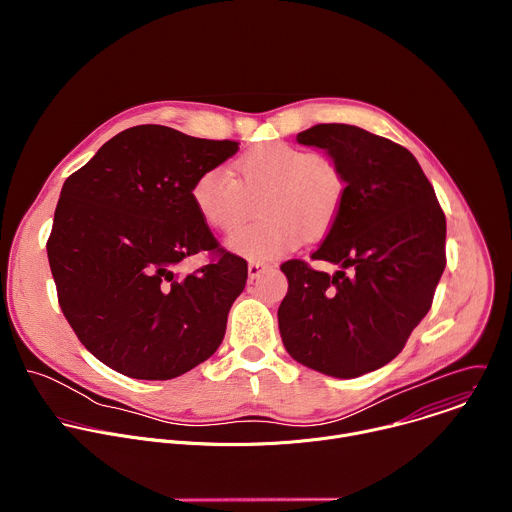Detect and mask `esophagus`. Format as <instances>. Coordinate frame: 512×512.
I'll return each mask as SVG.
<instances>
[{
    "mask_svg": "<svg viewBox=\"0 0 512 512\" xmlns=\"http://www.w3.org/2000/svg\"><path fill=\"white\" fill-rule=\"evenodd\" d=\"M269 267H273L269 261H259V259H253L249 261V279H255L259 277L263 271H267Z\"/></svg>",
    "mask_w": 512,
    "mask_h": 512,
    "instance_id": "esophagus-1",
    "label": "esophagus"
}]
</instances>
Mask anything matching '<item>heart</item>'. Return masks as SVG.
I'll return each instance as SVG.
<instances>
[{"label": "heart", "mask_w": 512, "mask_h": 512, "mask_svg": "<svg viewBox=\"0 0 512 512\" xmlns=\"http://www.w3.org/2000/svg\"><path fill=\"white\" fill-rule=\"evenodd\" d=\"M344 190V176L334 164L291 143L271 141L239 160V180L223 166L204 170L192 186V200L204 221L225 233L251 221L261 202L263 221L235 233L229 245L263 261L296 249L306 233H326Z\"/></svg>", "instance_id": "heart-1"}]
</instances>
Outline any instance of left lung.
Returning a JSON list of instances; mask_svg holds the SVG:
<instances>
[{"instance_id": "left-lung-1", "label": "left lung", "mask_w": 512, "mask_h": 512, "mask_svg": "<svg viewBox=\"0 0 512 512\" xmlns=\"http://www.w3.org/2000/svg\"><path fill=\"white\" fill-rule=\"evenodd\" d=\"M298 141L328 152L344 176V200L316 261L289 259L279 332L291 358L354 379L391 362L429 312L446 269V214L403 145L344 123H320Z\"/></svg>"}]
</instances>
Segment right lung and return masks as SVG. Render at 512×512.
Here are the masks:
<instances>
[{"instance_id":"add662e5","label":"right lung","mask_w":512,"mask_h":512,"mask_svg":"<svg viewBox=\"0 0 512 512\" xmlns=\"http://www.w3.org/2000/svg\"><path fill=\"white\" fill-rule=\"evenodd\" d=\"M237 150L239 141L137 125L66 178L48 263L64 318L109 369L168 381L221 346L247 261L218 245L192 186ZM196 252L209 263L180 276L177 265Z\"/></svg>"}]
</instances>
